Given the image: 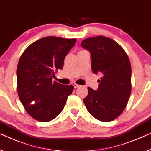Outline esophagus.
Returning a JSON list of instances; mask_svg holds the SVG:
<instances>
[{
	"label": "esophagus",
	"mask_w": 151,
	"mask_h": 151,
	"mask_svg": "<svg viewBox=\"0 0 151 151\" xmlns=\"http://www.w3.org/2000/svg\"><path fill=\"white\" fill-rule=\"evenodd\" d=\"M73 86H74V87H75V88H77V87H79V85L76 84V83H73Z\"/></svg>",
	"instance_id": "esophagus-1"
}]
</instances>
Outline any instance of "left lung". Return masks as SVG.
I'll list each match as a JSON object with an SVG mask.
<instances>
[{
    "mask_svg": "<svg viewBox=\"0 0 151 151\" xmlns=\"http://www.w3.org/2000/svg\"><path fill=\"white\" fill-rule=\"evenodd\" d=\"M90 51L91 69L102 75L97 91L88 89L83 99L87 111L99 121L109 122L117 118L127 104L132 91V68L127 54L111 38L98 36L81 42Z\"/></svg>",
    "mask_w": 151,
    "mask_h": 151,
    "instance_id": "1",
    "label": "left lung"
}]
</instances>
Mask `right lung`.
Masks as SVG:
<instances>
[{
    "instance_id": "1",
    "label": "right lung",
    "mask_w": 151,
    "mask_h": 151,
    "mask_svg": "<svg viewBox=\"0 0 151 151\" xmlns=\"http://www.w3.org/2000/svg\"><path fill=\"white\" fill-rule=\"evenodd\" d=\"M76 39L47 37L25 49L17 68V89L26 111L35 120L48 122L59 115L73 85L53 81L55 73L62 69L67 53Z\"/></svg>"
}]
</instances>
